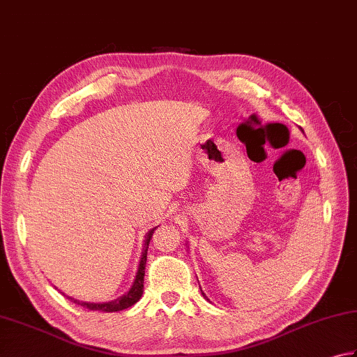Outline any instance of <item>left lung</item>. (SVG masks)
<instances>
[{"label": "left lung", "mask_w": 357, "mask_h": 357, "mask_svg": "<svg viewBox=\"0 0 357 357\" xmlns=\"http://www.w3.org/2000/svg\"><path fill=\"white\" fill-rule=\"evenodd\" d=\"M202 294H204V292H202ZM204 297H205V294H204Z\"/></svg>", "instance_id": "1"}]
</instances>
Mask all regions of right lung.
I'll list each match as a JSON object with an SVG mask.
<instances>
[{
  "label": "right lung",
  "mask_w": 357,
  "mask_h": 357,
  "mask_svg": "<svg viewBox=\"0 0 357 357\" xmlns=\"http://www.w3.org/2000/svg\"><path fill=\"white\" fill-rule=\"evenodd\" d=\"M153 230H155V228H152V230L146 234L144 248H143V255H141V261H139V266H138L137 277H135V281H133V284H132L129 292L124 294L123 297H119V298L113 300V301H109V303H86V301H79V300H74L71 297H68V298L71 301H74V303H77L80 306L90 309V311H102V312H118V311H123V309H127V307L135 305L137 301L141 298V295H143L147 248H149V242L152 239Z\"/></svg>",
  "instance_id": "right-lung-1"
}]
</instances>
